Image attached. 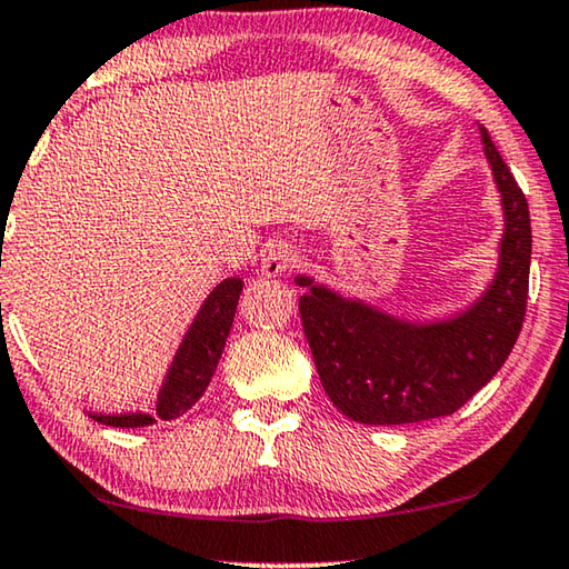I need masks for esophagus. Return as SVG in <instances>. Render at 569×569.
<instances>
[{
	"label": "esophagus",
	"instance_id": "obj_1",
	"mask_svg": "<svg viewBox=\"0 0 569 569\" xmlns=\"http://www.w3.org/2000/svg\"><path fill=\"white\" fill-rule=\"evenodd\" d=\"M293 266H296V250L286 242L270 244V248L262 252V258H260V273L268 278L281 276V273H286V270H291Z\"/></svg>",
	"mask_w": 569,
	"mask_h": 569
}]
</instances>
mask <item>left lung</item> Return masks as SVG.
Returning a JSON list of instances; mask_svg holds the SVG:
<instances>
[{
	"mask_svg": "<svg viewBox=\"0 0 569 569\" xmlns=\"http://www.w3.org/2000/svg\"><path fill=\"white\" fill-rule=\"evenodd\" d=\"M482 148L501 191L506 230L496 281L460 317L411 325L337 296L299 276L303 335L327 396L360 423H413L449 417L496 376L527 317L531 219L523 191L486 127Z\"/></svg>",
	"mask_w": 569,
	"mask_h": 569,
	"instance_id": "8db88e82",
	"label": "left lung"
}]
</instances>
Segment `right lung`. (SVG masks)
I'll return each instance as SVG.
<instances>
[{"label":"right lung","mask_w":569,"mask_h":569,"mask_svg":"<svg viewBox=\"0 0 569 569\" xmlns=\"http://www.w3.org/2000/svg\"><path fill=\"white\" fill-rule=\"evenodd\" d=\"M242 281L240 278H227L219 283L214 291L209 293V299L203 301L197 319L186 332L181 347H178L173 366L168 370L166 383L158 393L156 413L163 421H171L183 417L193 403L199 401L207 391L211 376H214L217 362L222 358L227 335H230L237 301H240ZM91 419L107 427H148L156 419L150 413H89Z\"/></svg>","instance_id":"right-lung-1"}]
</instances>
